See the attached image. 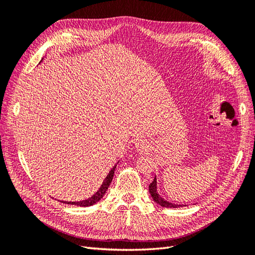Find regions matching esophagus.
Instances as JSON below:
<instances>
[{"label": "esophagus", "mask_w": 255, "mask_h": 255, "mask_svg": "<svg viewBox=\"0 0 255 255\" xmlns=\"http://www.w3.org/2000/svg\"><path fill=\"white\" fill-rule=\"evenodd\" d=\"M136 148H137V150L141 151V150H143V149H144V145H142V143H139V142H138V143L136 144Z\"/></svg>", "instance_id": "34e87169"}]
</instances>
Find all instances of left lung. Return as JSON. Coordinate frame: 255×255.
I'll return each mask as SVG.
<instances>
[{
    "mask_svg": "<svg viewBox=\"0 0 255 255\" xmlns=\"http://www.w3.org/2000/svg\"><path fill=\"white\" fill-rule=\"evenodd\" d=\"M156 185H157V182H156V176H155V177H154L153 182L149 185V192H150V195H151L152 199H153L154 201H155L157 204H159L160 206H163V207H173V208L186 206V205H181V204H173V203H170V202L166 201V200H164L163 198H161V197L158 195Z\"/></svg>",
    "mask_w": 255,
    "mask_h": 255,
    "instance_id": "left-lung-1",
    "label": "left lung"
}]
</instances>
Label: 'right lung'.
<instances>
[{"instance_id": "right-lung-1", "label": "right lung", "mask_w": 255, "mask_h": 255, "mask_svg": "<svg viewBox=\"0 0 255 255\" xmlns=\"http://www.w3.org/2000/svg\"><path fill=\"white\" fill-rule=\"evenodd\" d=\"M116 167H117V165H115V166L112 168V170L109 172V174H107V176L105 177V180L103 181V183H102V185H101V187L99 188V190H98V191L96 192V194H95L94 196H92V197H90V198H88V199H86V200H82V201H74V202H71V201H70V202L60 201V202L67 203V204H72V205H78V206H84V207L96 204L97 202H99L100 200H101V199L103 198V196L105 195V192H106L107 188H109V186L111 185V183H112V181H113V177H114V173H115Z\"/></svg>"}]
</instances>
